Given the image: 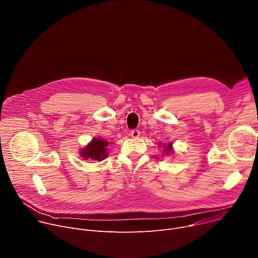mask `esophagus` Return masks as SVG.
Instances as JSON below:
<instances>
[{
    "label": "esophagus",
    "mask_w": 258,
    "mask_h": 258,
    "mask_svg": "<svg viewBox=\"0 0 258 258\" xmlns=\"http://www.w3.org/2000/svg\"><path fill=\"white\" fill-rule=\"evenodd\" d=\"M131 136H132L134 139L139 138V137H140V132H139V130H133V131L131 132Z\"/></svg>",
    "instance_id": "34e87169"
}]
</instances>
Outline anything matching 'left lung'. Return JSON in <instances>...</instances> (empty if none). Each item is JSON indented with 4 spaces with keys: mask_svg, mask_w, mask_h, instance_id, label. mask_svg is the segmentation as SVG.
<instances>
[{
    "mask_svg": "<svg viewBox=\"0 0 258 258\" xmlns=\"http://www.w3.org/2000/svg\"><path fill=\"white\" fill-rule=\"evenodd\" d=\"M171 150H172V143H169V145L165 148V151H166V153H170Z\"/></svg>",
    "mask_w": 258,
    "mask_h": 258,
    "instance_id": "1",
    "label": "left lung"
}]
</instances>
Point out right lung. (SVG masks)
Here are the masks:
<instances>
[{
    "label": "right lung",
    "instance_id": "obj_1",
    "mask_svg": "<svg viewBox=\"0 0 258 258\" xmlns=\"http://www.w3.org/2000/svg\"><path fill=\"white\" fill-rule=\"evenodd\" d=\"M108 142L103 139H97L93 138L92 141L81 150L80 154L85 159H92V160H103L105 157H107L108 153L106 151V147L108 146Z\"/></svg>",
    "mask_w": 258,
    "mask_h": 258
}]
</instances>
